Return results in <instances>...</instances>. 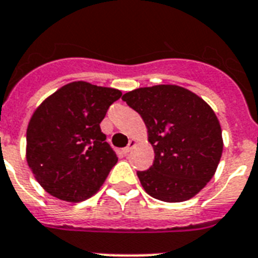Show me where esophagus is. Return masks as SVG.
<instances>
[{
  "mask_svg": "<svg viewBox=\"0 0 258 258\" xmlns=\"http://www.w3.org/2000/svg\"><path fill=\"white\" fill-rule=\"evenodd\" d=\"M135 146H136V142H135V140H131V142H130L128 146H127L124 149H123V152H124L125 155H127V153H128V152H131V149H133Z\"/></svg>",
  "mask_w": 258,
  "mask_h": 258,
  "instance_id": "esophagus-1",
  "label": "esophagus"
}]
</instances>
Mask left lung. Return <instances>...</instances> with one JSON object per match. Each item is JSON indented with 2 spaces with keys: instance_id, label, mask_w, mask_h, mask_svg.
I'll list each match as a JSON object with an SVG mask.
<instances>
[{
  "instance_id": "obj_1",
  "label": "left lung",
  "mask_w": 258,
  "mask_h": 258,
  "mask_svg": "<svg viewBox=\"0 0 258 258\" xmlns=\"http://www.w3.org/2000/svg\"><path fill=\"white\" fill-rule=\"evenodd\" d=\"M146 123L155 160L138 172L146 192L164 202L197 196L216 172L223 152L218 116L196 93L178 85L135 89L122 97Z\"/></svg>"
}]
</instances>
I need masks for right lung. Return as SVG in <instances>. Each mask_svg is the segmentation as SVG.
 <instances>
[{
	"label": "right lung",
	"instance_id": "1",
	"mask_svg": "<svg viewBox=\"0 0 258 258\" xmlns=\"http://www.w3.org/2000/svg\"><path fill=\"white\" fill-rule=\"evenodd\" d=\"M118 89L73 81L36 107L27 125L26 160L45 191L66 202L94 196L118 161L99 123Z\"/></svg>",
	"mask_w": 258,
	"mask_h": 258
}]
</instances>
